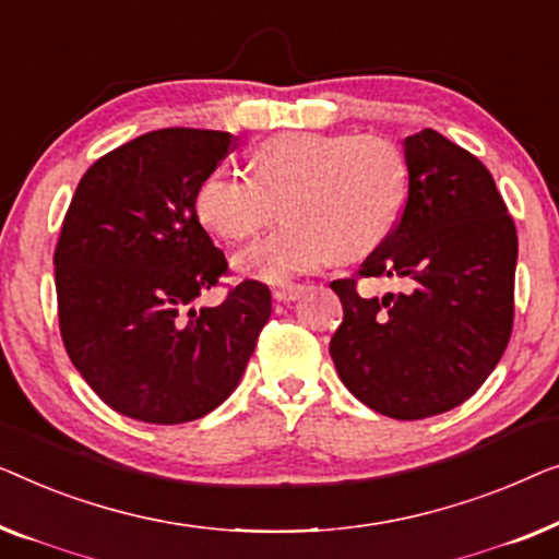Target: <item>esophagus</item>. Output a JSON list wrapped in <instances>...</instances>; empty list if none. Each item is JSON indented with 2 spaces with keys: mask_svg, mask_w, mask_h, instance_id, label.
Listing matches in <instances>:
<instances>
[{
  "mask_svg": "<svg viewBox=\"0 0 559 559\" xmlns=\"http://www.w3.org/2000/svg\"><path fill=\"white\" fill-rule=\"evenodd\" d=\"M298 296H301V286H286V288L273 290V298H276V301H281V304L296 301Z\"/></svg>",
  "mask_w": 559,
  "mask_h": 559,
  "instance_id": "1",
  "label": "esophagus"
}]
</instances>
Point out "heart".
Wrapping results in <instances>:
<instances>
[{"instance_id":"1","label":"heart","mask_w":559,"mask_h":559,"mask_svg":"<svg viewBox=\"0 0 559 559\" xmlns=\"http://www.w3.org/2000/svg\"><path fill=\"white\" fill-rule=\"evenodd\" d=\"M248 175L212 171L194 194L200 223L227 242L283 223L235 258L242 276L286 283L332 258L357 261L388 238L405 204L407 162L374 133L288 131L248 156Z\"/></svg>"}]
</instances>
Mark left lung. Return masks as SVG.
Wrapping results in <instances>:
<instances>
[{
    "label": "left lung",
    "instance_id": "left-lung-1",
    "mask_svg": "<svg viewBox=\"0 0 559 559\" xmlns=\"http://www.w3.org/2000/svg\"><path fill=\"white\" fill-rule=\"evenodd\" d=\"M407 198L357 277L404 290L358 296L332 281L344 319L329 344L347 390L395 420L466 403L504 355L514 326L516 227L491 171L433 129L403 141Z\"/></svg>",
    "mask_w": 559,
    "mask_h": 559
}]
</instances>
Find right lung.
Wrapping results in <instances>:
<instances>
[{
    "label": "right lung",
    "instance_id": "right-lung-1",
    "mask_svg": "<svg viewBox=\"0 0 559 559\" xmlns=\"http://www.w3.org/2000/svg\"><path fill=\"white\" fill-rule=\"evenodd\" d=\"M233 146L227 131H148L91 164L70 200L52 258L60 336L126 418L177 426L215 411L271 317L269 286L250 278L192 309L227 276L194 194Z\"/></svg>",
    "mask_w": 559,
    "mask_h": 559
}]
</instances>
